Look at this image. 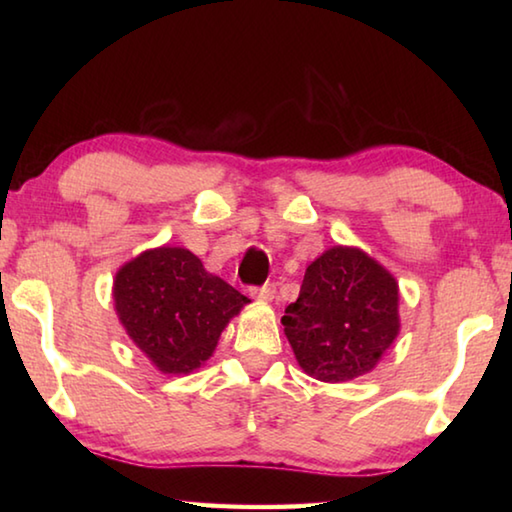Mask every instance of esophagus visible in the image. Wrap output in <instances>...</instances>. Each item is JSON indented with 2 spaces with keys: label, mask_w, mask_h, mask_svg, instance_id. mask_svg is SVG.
Returning a JSON list of instances; mask_svg holds the SVG:
<instances>
[{
  "label": "esophagus",
  "mask_w": 512,
  "mask_h": 512,
  "mask_svg": "<svg viewBox=\"0 0 512 512\" xmlns=\"http://www.w3.org/2000/svg\"><path fill=\"white\" fill-rule=\"evenodd\" d=\"M250 296L257 298L259 302H273V298H275V284H264V287L250 289Z\"/></svg>",
  "instance_id": "1"
}]
</instances>
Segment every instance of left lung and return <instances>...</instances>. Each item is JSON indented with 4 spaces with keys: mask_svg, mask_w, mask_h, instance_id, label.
Here are the masks:
<instances>
[{
    "mask_svg": "<svg viewBox=\"0 0 512 512\" xmlns=\"http://www.w3.org/2000/svg\"><path fill=\"white\" fill-rule=\"evenodd\" d=\"M395 277L359 248L334 246L307 266L284 309V334L309 377L339 384L377 366L400 334Z\"/></svg>",
    "mask_w": 512,
    "mask_h": 512,
    "instance_id": "8db88e82",
    "label": "left lung"
}]
</instances>
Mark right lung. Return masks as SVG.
<instances>
[{
  "instance_id": "obj_1",
  "label": "right lung",
  "mask_w": 512,
  "mask_h": 512,
  "mask_svg": "<svg viewBox=\"0 0 512 512\" xmlns=\"http://www.w3.org/2000/svg\"><path fill=\"white\" fill-rule=\"evenodd\" d=\"M112 298L126 334L164 375L201 368L230 318L250 302L178 246L144 250L126 262Z\"/></svg>"
}]
</instances>
